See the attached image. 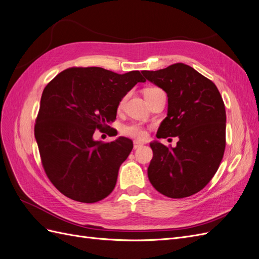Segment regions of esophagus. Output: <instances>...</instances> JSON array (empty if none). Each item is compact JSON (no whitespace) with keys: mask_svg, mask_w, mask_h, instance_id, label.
Masks as SVG:
<instances>
[{"mask_svg":"<svg viewBox=\"0 0 259 259\" xmlns=\"http://www.w3.org/2000/svg\"><path fill=\"white\" fill-rule=\"evenodd\" d=\"M142 146H143V143H141V142H139V141H135V142H133V148H135V149L140 148V147H142Z\"/></svg>","mask_w":259,"mask_h":259,"instance_id":"obj_1","label":"esophagus"}]
</instances>
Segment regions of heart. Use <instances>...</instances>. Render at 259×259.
<instances>
[{
	"label": "heart",
	"instance_id": "obj_1",
	"mask_svg": "<svg viewBox=\"0 0 259 259\" xmlns=\"http://www.w3.org/2000/svg\"><path fill=\"white\" fill-rule=\"evenodd\" d=\"M160 89L159 88H156V87H149V88H146L144 90V96H147L149 94H153V93H156V91H159ZM124 102V99H122L120 103H119V107L122 106ZM121 132L123 133L124 136H128V137H131V138H136V139H139V140H143L146 138L147 136V132H146V129L145 127L142 126V124L140 123H130V124H126V126H123L122 129H121Z\"/></svg>",
	"mask_w": 259,
	"mask_h": 259
}]
</instances>
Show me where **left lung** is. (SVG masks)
Masks as SVG:
<instances>
[{"label":"left lung","instance_id":"left-lung-1","mask_svg":"<svg viewBox=\"0 0 259 259\" xmlns=\"http://www.w3.org/2000/svg\"><path fill=\"white\" fill-rule=\"evenodd\" d=\"M164 90L168 114L157 138L178 137L175 147L152 142L149 182L160 194L174 199L194 195L218 171L226 146V111L214 82L184 63L158 71H142Z\"/></svg>","mask_w":259,"mask_h":259}]
</instances>
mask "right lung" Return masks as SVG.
Returning a JSON list of instances; mask_svg holds the SVG:
<instances>
[{"mask_svg":"<svg viewBox=\"0 0 259 259\" xmlns=\"http://www.w3.org/2000/svg\"><path fill=\"white\" fill-rule=\"evenodd\" d=\"M144 81L139 71L117 74L90 66L66 69L48 82L34 136L43 168L61 194L94 203L112 193L133 143L123 137L102 143L94 133L111 128L121 99Z\"/></svg>","mask_w":259,"mask_h":259,"instance_id":"obj_1","label":"right lung"}]
</instances>
